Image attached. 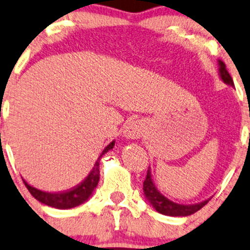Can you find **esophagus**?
Listing matches in <instances>:
<instances>
[{"mask_svg":"<svg viewBox=\"0 0 250 250\" xmlns=\"http://www.w3.org/2000/svg\"><path fill=\"white\" fill-rule=\"evenodd\" d=\"M144 132V125L141 121L129 120L123 127V135L127 139H139Z\"/></svg>","mask_w":250,"mask_h":250,"instance_id":"obj_1","label":"esophagus"}]
</instances>
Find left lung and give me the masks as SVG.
<instances>
[{"label":"left lung","instance_id":"1","mask_svg":"<svg viewBox=\"0 0 250 250\" xmlns=\"http://www.w3.org/2000/svg\"><path fill=\"white\" fill-rule=\"evenodd\" d=\"M219 73L222 80L224 81L225 83H229V85L233 86L232 78H231L229 72H228L225 63L219 60ZM144 193H145L147 200L151 202V205L156 208L157 212H159V213L164 215H171V217H186V215L195 213L196 211L202 208L209 200L208 199V200L202 201L200 204L195 205H180L169 200V199L165 198L163 194H160L158 189L156 188V186L153 185L149 170H147L146 178L145 181H144Z\"/></svg>","mask_w":250,"mask_h":250}]
</instances>
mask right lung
Instances as JSON below:
<instances>
[{"instance_id":"add662e5","label":"right lung","mask_w":250,"mask_h":250,"mask_svg":"<svg viewBox=\"0 0 250 250\" xmlns=\"http://www.w3.org/2000/svg\"><path fill=\"white\" fill-rule=\"evenodd\" d=\"M115 143L112 141L111 144H109L104 148L103 153L107 152L109 149H111L114 147ZM99 182V163L96 162L92 171L88 173L87 177L81 183H79L77 187L69 189V190L65 191H60V193H49V191H43L41 189H37L32 186L28 185L27 182L23 181L26 188L28 189L32 196L37 199L38 201H41L42 204H45L48 206L55 207V208H73V207H77L79 205H81L83 202H85L88 199V196L91 195L92 191L94 190V188L97 187Z\"/></svg>"}]
</instances>
